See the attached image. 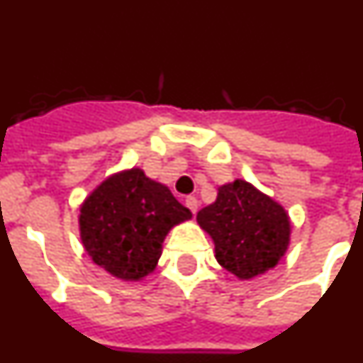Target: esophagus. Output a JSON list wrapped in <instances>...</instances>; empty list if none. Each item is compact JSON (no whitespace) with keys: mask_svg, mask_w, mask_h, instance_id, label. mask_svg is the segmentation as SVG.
<instances>
[{"mask_svg":"<svg viewBox=\"0 0 363 363\" xmlns=\"http://www.w3.org/2000/svg\"><path fill=\"white\" fill-rule=\"evenodd\" d=\"M185 205H187L189 209H191L192 214H196V211H198V198L189 196L187 200H185Z\"/></svg>","mask_w":363,"mask_h":363,"instance_id":"34e87169","label":"esophagus"}]
</instances>
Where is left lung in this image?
Wrapping results in <instances>:
<instances>
[{
  "instance_id": "1",
  "label": "left lung",
  "mask_w": 363,
  "mask_h": 363,
  "mask_svg": "<svg viewBox=\"0 0 363 363\" xmlns=\"http://www.w3.org/2000/svg\"><path fill=\"white\" fill-rule=\"evenodd\" d=\"M196 221L213 238L218 264L238 280L265 274L289 249V213L245 179L220 185L216 200L196 214Z\"/></svg>"
}]
</instances>
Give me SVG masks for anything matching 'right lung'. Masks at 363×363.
<instances>
[{
	"label": "right lung",
	"instance_id": "1",
	"mask_svg": "<svg viewBox=\"0 0 363 363\" xmlns=\"http://www.w3.org/2000/svg\"><path fill=\"white\" fill-rule=\"evenodd\" d=\"M191 218L165 184L130 167L107 176L79 205V238L111 277L142 281L158 265L167 234Z\"/></svg>",
	"mask_w": 363,
	"mask_h": 363
}]
</instances>
